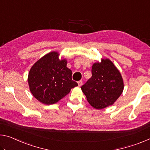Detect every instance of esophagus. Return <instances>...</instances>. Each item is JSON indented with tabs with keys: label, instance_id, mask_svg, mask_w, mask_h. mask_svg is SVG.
I'll return each instance as SVG.
<instances>
[{
	"label": "esophagus",
	"instance_id": "1",
	"mask_svg": "<svg viewBox=\"0 0 150 150\" xmlns=\"http://www.w3.org/2000/svg\"><path fill=\"white\" fill-rule=\"evenodd\" d=\"M77 83H78V85H79V86L80 87L82 83H83V81H82V80H80V81H78Z\"/></svg>",
	"mask_w": 150,
	"mask_h": 150
}]
</instances>
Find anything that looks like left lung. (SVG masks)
Returning <instances> with one entry per match:
<instances>
[{
  "instance_id": "1",
  "label": "left lung",
  "mask_w": 150,
  "mask_h": 150,
  "mask_svg": "<svg viewBox=\"0 0 150 150\" xmlns=\"http://www.w3.org/2000/svg\"><path fill=\"white\" fill-rule=\"evenodd\" d=\"M91 73V77L81 87L87 101L97 109L113 105L124 87L120 72L109 59H103L93 65Z\"/></svg>"
}]
</instances>
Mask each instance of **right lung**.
Instances as JSON below:
<instances>
[{"instance_id":"right-lung-1","label":"right lung","mask_w":150,"mask_h":150,"mask_svg":"<svg viewBox=\"0 0 150 150\" xmlns=\"http://www.w3.org/2000/svg\"><path fill=\"white\" fill-rule=\"evenodd\" d=\"M59 55L55 51L45 54L28 73L30 92L38 101L46 105L58 102L78 85L72 80V71L67 67V60L59 59Z\"/></svg>"}]
</instances>
